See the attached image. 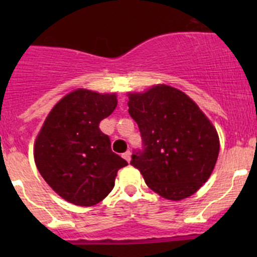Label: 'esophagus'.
Listing matches in <instances>:
<instances>
[{"label": "esophagus", "instance_id": "34e87169", "mask_svg": "<svg viewBox=\"0 0 257 257\" xmlns=\"http://www.w3.org/2000/svg\"><path fill=\"white\" fill-rule=\"evenodd\" d=\"M131 157H132V153L129 152V150H128V152H125V153H124V154H123V158H124V159H125L128 163L131 162Z\"/></svg>", "mask_w": 257, "mask_h": 257}]
</instances>
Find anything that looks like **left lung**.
<instances>
[{
  "mask_svg": "<svg viewBox=\"0 0 257 257\" xmlns=\"http://www.w3.org/2000/svg\"><path fill=\"white\" fill-rule=\"evenodd\" d=\"M128 107L138 123L144 150L131 164L147 185L168 200L195 194L208 181L220 150L219 134L189 95L168 84L129 92Z\"/></svg>",
  "mask_w": 257,
  "mask_h": 257,
  "instance_id": "8db88e82",
  "label": "left lung"
}]
</instances>
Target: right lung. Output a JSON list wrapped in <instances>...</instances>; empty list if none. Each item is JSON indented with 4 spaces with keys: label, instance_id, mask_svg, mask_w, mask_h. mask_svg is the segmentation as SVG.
<instances>
[{
    "label": "right lung",
    "instance_id": "obj_1",
    "mask_svg": "<svg viewBox=\"0 0 257 257\" xmlns=\"http://www.w3.org/2000/svg\"><path fill=\"white\" fill-rule=\"evenodd\" d=\"M115 93L78 88L56 103L33 147L36 167L46 183L68 203L93 206L115 183L128 163L110 149L109 137L99 129L115 109Z\"/></svg>",
    "mask_w": 257,
    "mask_h": 257
}]
</instances>
